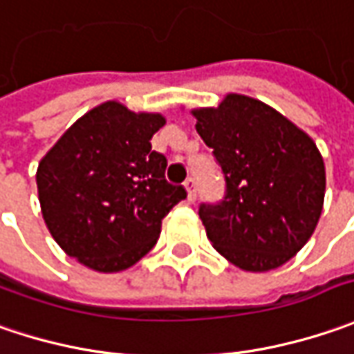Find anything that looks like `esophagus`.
<instances>
[{
    "instance_id": "obj_1",
    "label": "esophagus",
    "mask_w": 354,
    "mask_h": 354,
    "mask_svg": "<svg viewBox=\"0 0 354 354\" xmlns=\"http://www.w3.org/2000/svg\"><path fill=\"white\" fill-rule=\"evenodd\" d=\"M184 186H186V192H188V200H194L196 198V178H186Z\"/></svg>"
}]
</instances>
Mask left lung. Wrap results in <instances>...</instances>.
<instances>
[{
  "mask_svg": "<svg viewBox=\"0 0 354 354\" xmlns=\"http://www.w3.org/2000/svg\"><path fill=\"white\" fill-rule=\"evenodd\" d=\"M194 116L225 182L222 200L198 209L207 239L239 269L283 266L311 238L323 209L325 164L315 142L243 95Z\"/></svg>",
  "mask_w": 354,
  "mask_h": 354,
  "instance_id": "obj_1",
  "label": "left lung"
}]
</instances>
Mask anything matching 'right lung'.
Listing matches in <instances>:
<instances>
[{"instance_id":"obj_1","label":"right lung","mask_w":354,"mask_h":354,"mask_svg":"<svg viewBox=\"0 0 354 354\" xmlns=\"http://www.w3.org/2000/svg\"><path fill=\"white\" fill-rule=\"evenodd\" d=\"M164 116L109 100L81 116L39 162L43 220L83 266L113 273L134 266L160 236L164 216L186 198L152 150Z\"/></svg>"}]
</instances>
